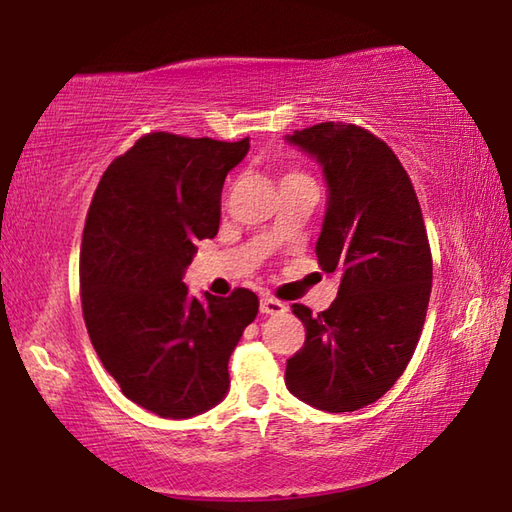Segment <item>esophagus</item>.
<instances>
[{"label": "esophagus", "instance_id": "34e87169", "mask_svg": "<svg viewBox=\"0 0 512 512\" xmlns=\"http://www.w3.org/2000/svg\"><path fill=\"white\" fill-rule=\"evenodd\" d=\"M259 311H262V314H268V316H277V314H284V311H287V305H284L282 300L264 296L262 302H259Z\"/></svg>", "mask_w": 512, "mask_h": 512}]
</instances>
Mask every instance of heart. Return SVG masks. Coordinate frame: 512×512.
Listing matches in <instances>:
<instances>
[{
    "label": "heart",
    "mask_w": 512,
    "mask_h": 512,
    "mask_svg": "<svg viewBox=\"0 0 512 512\" xmlns=\"http://www.w3.org/2000/svg\"><path fill=\"white\" fill-rule=\"evenodd\" d=\"M293 176H300V173H289V176H287V178H293Z\"/></svg>",
    "instance_id": "1"
}]
</instances>
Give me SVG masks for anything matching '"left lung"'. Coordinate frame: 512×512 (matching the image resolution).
Returning a JSON list of instances; mask_svg holds the SVG:
<instances>
[{
	"label": "left lung",
	"mask_w": 512,
	"mask_h": 512,
	"mask_svg": "<svg viewBox=\"0 0 512 512\" xmlns=\"http://www.w3.org/2000/svg\"><path fill=\"white\" fill-rule=\"evenodd\" d=\"M287 140L325 171L316 255L323 271L341 275V287L318 316L291 305L307 334L284 381L320 411H357L402 377L420 341L433 266L427 228L409 173L366 128L323 121Z\"/></svg>",
	"instance_id": "1"
}]
</instances>
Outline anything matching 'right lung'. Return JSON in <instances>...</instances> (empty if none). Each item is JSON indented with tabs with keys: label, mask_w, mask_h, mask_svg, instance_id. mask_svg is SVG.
Returning a JSON list of instances; mask_svg holds the SVG:
<instances>
[{
	"label": "right lung",
	"mask_w": 512,
	"mask_h": 512,
	"mask_svg": "<svg viewBox=\"0 0 512 512\" xmlns=\"http://www.w3.org/2000/svg\"><path fill=\"white\" fill-rule=\"evenodd\" d=\"M250 140L146 133L103 171L81 244V305L90 341L128 400L160 418L219 404L228 361L259 300L189 296L196 244L219 232L225 176Z\"/></svg>",
	"instance_id": "1"
}]
</instances>
